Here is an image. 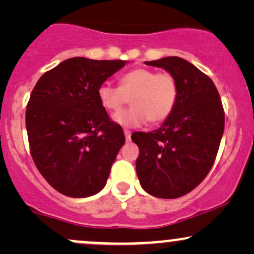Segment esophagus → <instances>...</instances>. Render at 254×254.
Returning <instances> with one entry per match:
<instances>
[{"label":"esophagus","instance_id":"34e87169","mask_svg":"<svg viewBox=\"0 0 254 254\" xmlns=\"http://www.w3.org/2000/svg\"><path fill=\"white\" fill-rule=\"evenodd\" d=\"M124 135H125V138H127V141H130L131 139V131L130 130H124Z\"/></svg>","mask_w":254,"mask_h":254}]
</instances>
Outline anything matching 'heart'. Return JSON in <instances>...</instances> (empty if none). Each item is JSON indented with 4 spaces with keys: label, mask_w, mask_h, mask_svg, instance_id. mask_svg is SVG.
<instances>
[{
    "label": "heart",
    "mask_w": 254,
    "mask_h": 254,
    "mask_svg": "<svg viewBox=\"0 0 254 254\" xmlns=\"http://www.w3.org/2000/svg\"><path fill=\"white\" fill-rule=\"evenodd\" d=\"M178 97L179 87L171 72L141 66L122 75L119 87L109 82L98 87L99 101L110 112H117L130 98L132 106L113 116V121L124 127H141L148 121L162 123L173 112Z\"/></svg>",
    "instance_id": "heart-1"
}]
</instances>
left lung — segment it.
<instances>
[{
	"label": "left lung",
	"mask_w": 254,
	"mask_h": 254,
	"mask_svg": "<svg viewBox=\"0 0 254 254\" xmlns=\"http://www.w3.org/2000/svg\"><path fill=\"white\" fill-rule=\"evenodd\" d=\"M177 78L172 115L153 132L132 133L138 145L136 172L143 190L165 199L182 197L210 172L224 130V111L211 78L180 57L144 62Z\"/></svg>",
	"instance_id": "1"
}]
</instances>
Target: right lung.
<instances>
[{
    "mask_svg": "<svg viewBox=\"0 0 254 254\" xmlns=\"http://www.w3.org/2000/svg\"><path fill=\"white\" fill-rule=\"evenodd\" d=\"M125 63L69 58L46 71L32 90L26 107L32 159L64 196L89 197L106 185L125 136L101 106L98 87Z\"/></svg>",
    "mask_w": 254,
    "mask_h": 254,
    "instance_id": "1",
    "label": "right lung"
}]
</instances>
